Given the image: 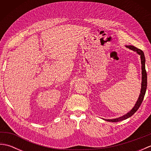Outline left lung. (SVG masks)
I'll list each match as a JSON object with an SVG mask.
<instances>
[{"instance_id": "obj_1", "label": "left lung", "mask_w": 151, "mask_h": 151, "mask_svg": "<svg viewBox=\"0 0 151 151\" xmlns=\"http://www.w3.org/2000/svg\"><path fill=\"white\" fill-rule=\"evenodd\" d=\"M126 47L129 48V49L132 50L133 51H135L137 54L140 55L141 58V62H142V88H141V91L140 94L139 96V98L137 99L136 103L134 106V108L131 110L129 112H128L127 114H125L123 116L119 117L118 118L113 119H105L106 121H109V122H119L121 121H123L124 119H127L129 118L130 117L132 116V115L136 113V111L138 110L139 106L142 104V102L143 101L144 97H145L146 89H147V72L145 70V55H144V53L142 50H140L137 48L135 47L132 45H127Z\"/></svg>"}]
</instances>
